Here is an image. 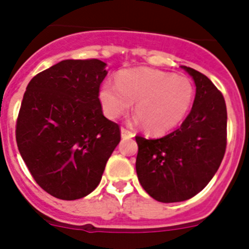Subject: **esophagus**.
I'll use <instances>...</instances> for the list:
<instances>
[{
	"label": "esophagus",
	"mask_w": 249,
	"mask_h": 249,
	"mask_svg": "<svg viewBox=\"0 0 249 249\" xmlns=\"http://www.w3.org/2000/svg\"><path fill=\"white\" fill-rule=\"evenodd\" d=\"M121 136H122V138H132L135 136V133L122 127V128H121Z\"/></svg>",
	"instance_id": "obj_1"
}]
</instances>
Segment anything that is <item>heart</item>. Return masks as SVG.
Returning <instances> with one entry per match:
<instances>
[{
	"label": "heart",
	"mask_w": 249,
	"mask_h": 249,
	"mask_svg": "<svg viewBox=\"0 0 249 249\" xmlns=\"http://www.w3.org/2000/svg\"><path fill=\"white\" fill-rule=\"evenodd\" d=\"M101 106L111 120L120 118L135 103L136 122L149 133H166L179 124L190 111L195 97L187 77L173 76L153 68L136 67L117 74L116 85L101 86Z\"/></svg>",
	"instance_id": "heart-1"
}]
</instances>
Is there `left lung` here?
<instances>
[{
  "mask_svg": "<svg viewBox=\"0 0 249 249\" xmlns=\"http://www.w3.org/2000/svg\"><path fill=\"white\" fill-rule=\"evenodd\" d=\"M195 81L192 109L179 128L157 140L136 136V171L141 186L158 202L173 203L201 192L226 152L227 108L212 81L181 66Z\"/></svg>",
  "mask_w": 249,
  "mask_h": 249,
  "instance_id": "1",
  "label": "left lung"
}]
</instances>
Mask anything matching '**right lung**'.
Wrapping results in <instances>:
<instances>
[{
	"label": "right lung",
	"mask_w": 249,
	"mask_h": 249,
	"mask_svg": "<svg viewBox=\"0 0 249 249\" xmlns=\"http://www.w3.org/2000/svg\"><path fill=\"white\" fill-rule=\"evenodd\" d=\"M106 66L65 59L35 76L23 94L18 151L35 181L56 198L73 201L96 190L120 143V127L103 116L98 98Z\"/></svg>",
	"instance_id": "1"
}]
</instances>
